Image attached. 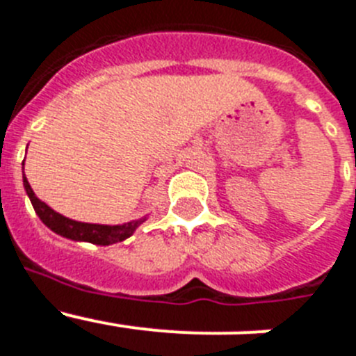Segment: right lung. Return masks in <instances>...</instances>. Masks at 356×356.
Wrapping results in <instances>:
<instances>
[{
    "mask_svg": "<svg viewBox=\"0 0 356 356\" xmlns=\"http://www.w3.org/2000/svg\"><path fill=\"white\" fill-rule=\"evenodd\" d=\"M23 185L24 191H26L28 197H30L33 210H35L37 216L40 217V221L48 226L51 232L62 235L65 238H71V241H80V242H90V244H97V246H108V244H115V242H121L124 238H128L130 235H134V232L146 221V217L143 219H137V221L127 222V225H90V222H80L72 221L69 217H64L62 213L55 212L51 207H48L44 201H40L35 196V193L31 191L30 184H28L26 176H23Z\"/></svg>",
    "mask_w": 356,
    "mask_h": 356,
    "instance_id": "1",
    "label": "right lung"
}]
</instances>
